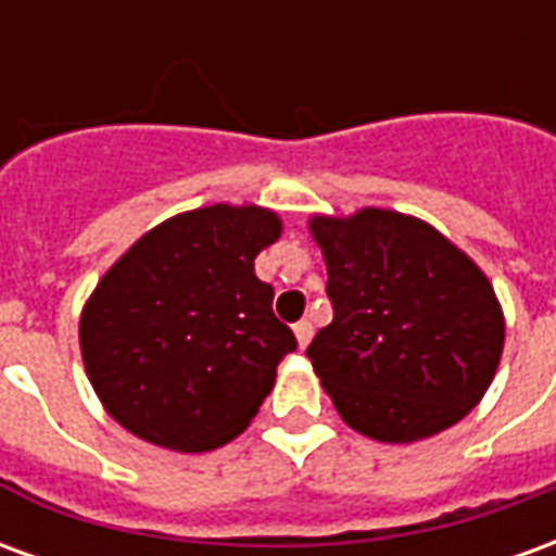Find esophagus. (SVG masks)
<instances>
[{
	"instance_id": "34e87169",
	"label": "esophagus",
	"mask_w": 556,
	"mask_h": 556,
	"mask_svg": "<svg viewBox=\"0 0 556 556\" xmlns=\"http://www.w3.org/2000/svg\"><path fill=\"white\" fill-rule=\"evenodd\" d=\"M294 337H298V345L306 349L309 339H313V325H309V321H298V325H294Z\"/></svg>"
}]
</instances>
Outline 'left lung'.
Listing matches in <instances>:
<instances>
[{
  "instance_id": "left-lung-1",
  "label": "left lung",
  "mask_w": 556,
  "mask_h": 556,
  "mask_svg": "<svg viewBox=\"0 0 556 556\" xmlns=\"http://www.w3.org/2000/svg\"><path fill=\"white\" fill-rule=\"evenodd\" d=\"M333 321L306 349L351 429L408 443L450 429L497 372L503 315L462 250L414 217L366 207L313 219Z\"/></svg>"
}]
</instances>
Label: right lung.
I'll use <instances>...</instances> for the list:
<instances>
[{"instance_id":"add662e5","label":"right lung","mask_w":556,"mask_h":556,"mask_svg":"<svg viewBox=\"0 0 556 556\" xmlns=\"http://www.w3.org/2000/svg\"><path fill=\"white\" fill-rule=\"evenodd\" d=\"M279 229L265 207H199L148 231L98 282L79 349L127 431L202 453L247 429L298 349L253 267Z\"/></svg>"}]
</instances>
